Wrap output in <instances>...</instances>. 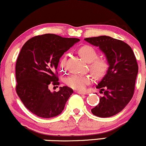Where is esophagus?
Segmentation results:
<instances>
[{
	"label": "esophagus",
	"instance_id": "1",
	"mask_svg": "<svg viewBox=\"0 0 146 146\" xmlns=\"http://www.w3.org/2000/svg\"><path fill=\"white\" fill-rule=\"evenodd\" d=\"M76 93L77 94H79L80 95H85V94H87L86 92H81V91H76Z\"/></svg>",
	"mask_w": 146,
	"mask_h": 146
}]
</instances>
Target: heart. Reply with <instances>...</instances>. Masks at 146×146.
I'll use <instances>...</instances> for the list:
<instances>
[{"label":"heart","mask_w":146,"mask_h":146,"mask_svg":"<svg viewBox=\"0 0 146 146\" xmlns=\"http://www.w3.org/2000/svg\"><path fill=\"white\" fill-rule=\"evenodd\" d=\"M78 52L82 58L87 63H90L91 70L96 75H102L107 69V61L104 58H97V52L92 46L85 45L78 49ZM66 66V56L60 60L59 67L64 70ZM92 83V79L89 76L80 74H73L66 79L68 86L76 90H83L87 85Z\"/></svg>","instance_id":"obj_1"}]
</instances>
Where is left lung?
I'll return each mask as SVG.
<instances>
[{"mask_svg": "<svg viewBox=\"0 0 146 146\" xmlns=\"http://www.w3.org/2000/svg\"><path fill=\"white\" fill-rule=\"evenodd\" d=\"M85 40L99 48L109 65L107 73L96 85L100 92L104 91V96L92 113L100 117H111L122 111L133 96L138 74L136 57L126 43L109 36L89 37Z\"/></svg>", "mask_w": 146, "mask_h": 146, "instance_id": "1", "label": "left lung"}]
</instances>
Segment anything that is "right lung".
Instances as JSON below:
<instances>
[{"instance_id": "obj_1", "label": "right lung", "mask_w": 146, "mask_h": 146, "mask_svg": "<svg viewBox=\"0 0 146 146\" xmlns=\"http://www.w3.org/2000/svg\"><path fill=\"white\" fill-rule=\"evenodd\" d=\"M77 38L44 34L29 39L22 46L15 65L16 92L27 109L41 117L61 114L73 90L60 87L50 92V85H59L56 69L60 58Z\"/></svg>"}]
</instances>
